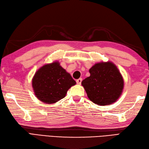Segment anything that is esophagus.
<instances>
[{
    "instance_id": "obj_1",
    "label": "esophagus",
    "mask_w": 149,
    "mask_h": 149,
    "mask_svg": "<svg viewBox=\"0 0 149 149\" xmlns=\"http://www.w3.org/2000/svg\"><path fill=\"white\" fill-rule=\"evenodd\" d=\"M82 79L81 78H79V79H78L76 81V83H77V84H81V82H82Z\"/></svg>"
}]
</instances>
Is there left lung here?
<instances>
[{"mask_svg": "<svg viewBox=\"0 0 149 149\" xmlns=\"http://www.w3.org/2000/svg\"><path fill=\"white\" fill-rule=\"evenodd\" d=\"M90 76L82 81L90 100L105 106L115 102L123 89V77L116 66L111 61L95 64L90 70Z\"/></svg>", "mask_w": 149, "mask_h": 149, "instance_id": "1", "label": "left lung"}]
</instances>
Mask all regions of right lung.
Here are the masks:
<instances>
[{
  "label": "right lung",
  "mask_w": 149,
  "mask_h": 149,
  "mask_svg": "<svg viewBox=\"0 0 149 149\" xmlns=\"http://www.w3.org/2000/svg\"><path fill=\"white\" fill-rule=\"evenodd\" d=\"M75 84L76 82L58 61L42 66L32 79L34 95L46 104L56 103L63 99L67 91Z\"/></svg>",
  "instance_id": "1"
}]
</instances>
